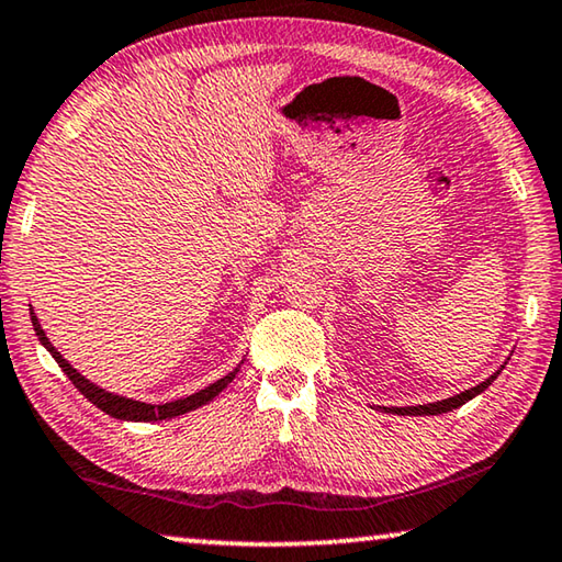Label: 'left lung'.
Segmentation results:
<instances>
[{"instance_id": "left-lung-1", "label": "left lung", "mask_w": 562, "mask_h": 562, "mask_svg": "<svg viewBox=\"0 0 562 562\" xmlns=\"http://www.w3.org/2000/svg\"><path fill=\"white\" fill-rule=\"evenodd\" d=\"M503 368H505V364H503ZM501 370L493 372V375H490L485 382H480V385L470 387V390H465V393H460V395H452L448 400H438V403H427V405H417V407H382V409H385V413H393V415H442V413H450V409L465 405L468 400H473L475 395H480V393H483V390H487L490 385H493V380L501 375Z\"/></svg>"}]
</instances>
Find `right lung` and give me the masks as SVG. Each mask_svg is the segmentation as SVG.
<instances>
[{
    "instance_id": "right-lung-1",
    "label": "right lung",
    "mask_w": 562,
    "mask_h": 562,
    "mask_svg": "<svg viewBox=\"0 0 562 562\" xmlns=\"http://www.w3.org/2000/svg\"><path fill=\"white\" fill-rule=\"evenodd\" d=\"M30 317H32V325H34V333H37L40 342L47 347V352L52 355V358L57 360V364L61 370H65V375L72 380V385L82 393L89 403L97 405L102 409V413L117 417V420H132V423H155V420H169V417H177V415H184L190 413V409H198L202 405H207L212 397H217L222 390H225L229 382L235 380L237 370L235 368L233 372H227L225 378H220L217 382H212V385H207L204 390H200V393L194 395H187V397H180V400H172V403H162V405H149V403H139V400H132V397H122V395H114V393H106V390H102L100 385H94V382H89L85 375H79V372L69 364L65 358H61L59 350L55 345L49 342V337L44 335V329L40 325L37 315H34V310L30 307Z\"/></svg>"
}]
</instances>
